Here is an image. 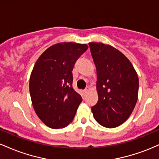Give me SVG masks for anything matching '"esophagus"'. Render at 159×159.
<instances>
[{
  "instance_id": "1",
  "label": "esophagus",
  "mask_w": 159,
  "mask_h": 159,
  "mask_svg": "<svg viewBox=\"0 0 159 159\" xmlns=\"http://www.w3.org/2000/svg\"><path fill=\"white\" fill-rule=\"evenodd\" d=\"M90 88L89 87H87L85 88V90H84V93H87L89 92V91H90Z\"/></svg>"
}]
</instances>
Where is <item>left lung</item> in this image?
<instances>
[{"instance_id":"obj_1","label":"left lung","mask_w":159,"mask_h":159,"mask_svg":"<svg viewBox=\"0 0 159 159\" xmlns=\"http://www.w3.org/2000/svg\"><path fill=\"white\" fill-rule=\"evenodd\" d=\"M89 46L96 68L98 96L91 110L101 125L117 127L126 121L136 105L138 74L126 57L113 46L100 43Z\"/></svg>"}]
</instances>
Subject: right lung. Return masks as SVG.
Segmentation results:
<instances>
[{"label":"right lung","mask_w":159,"mask_h":159,"mask_svg":"<svg viewBox=\"0 0 159 159\" xmlns=\"http://www.w3.org/2000/svg\"><path fill=\"white\" fill-rule=\"evenodd\" d=\"M87 48L86 44L57 43L36 61L30 78V94L36 114L47 126L61 129L73 120L82 98L72 87V71Z\"/></svg>","instance_id":"1"}]
</instances>
